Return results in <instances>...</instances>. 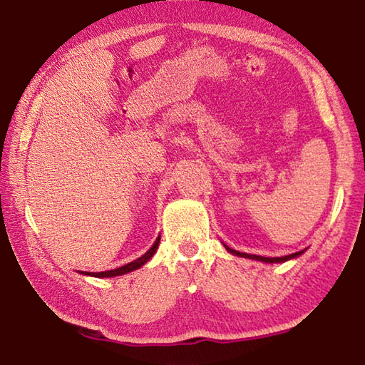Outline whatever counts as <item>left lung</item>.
<instances>
[{
    "label": "left lung",
    "instance_id": "1",
    "mask_svg": "<svg viewBox=\"0 0 365 365\" xmlns=\"http://www.w3.org/2000/svg\"><path fill=\"white\" fill-rule=\"evenodd\" d=\"M227 247V246H225ZM231 254H235V255H237V257H246V258H252V260H258V262H264V263H281V262H287V260H290V258H295V257H298V255H302L303 254V250H300V252H295V254H290V255H286V257H262V255H250V254H244V252H237V250H233V249H230V247H227Z\"/></svg>",
    "mask_w": 365,
    "mask_h": 365
}]
</instances>
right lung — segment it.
<instances>
[{
  "mask_svg": "<svg viewBox=\"0 0 365 365\" xmlns=\"http://www.w3.org/2000/svg\"><path fill=\"white\" fill-rule=\"evenodd\" d=\"M160 240H161V237H158V240L155 241V244H153V246H151V249L147 252V254L142 255L140 258H137V260H134V262L124 264V267H119V268H116V269H110V271H101V273H88V271H86V273H84V271H83V274L96 276V277H111V276L125 274V273H129V271H134V269H137V268H140L142 264L147 263V262L150 260V258L153 257V254L156 252L158 246H160Z\"/></svg>",
  "mask_w": 365,
  "mask_h": 365,
  "instance_id": "1",
  "label": "right lung"
}]
</instances>
